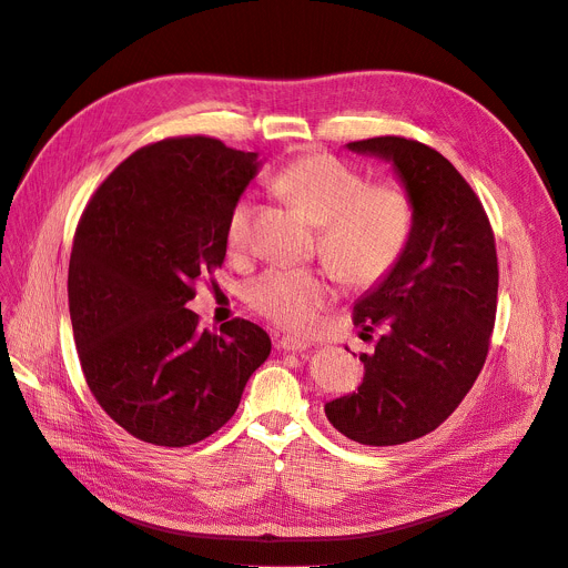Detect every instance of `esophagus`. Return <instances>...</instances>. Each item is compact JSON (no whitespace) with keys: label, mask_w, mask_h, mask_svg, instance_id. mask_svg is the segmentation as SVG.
Segmentation results:
<instances>
[{"label":"esophagus","mask_w":568,"mask_h":568,"mask_svg":"<svg viewBox=\"0 0 568 568\" xmlns=\"http://www.w3.org/2000/svg\"><path fill=\"white\" fill-rule=\"evenodd\" d=\"M308 341H304V338H300V336H283L281 341H278V347L281 349H285V352H304V349H308Z\"/></svg>","instance_id":"34e87169"}]
</instances>
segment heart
<instances>
[{"label": "heart", "mask_w": 568, "mask_h": 568, "mask_svg": "<svg viewBox=\"0 0 568 568\" xmlns=\"http://www.w3.org/2000/svg\"><path fill=\"white\" fill-rule=\"evenodd\" d=\"M274 189L320 225V253L352 287H371L403 257L414 206L394 182L368 184L362 172L329 154H308L274 174ZM253 197L239 195L227 216V239L242 246L251 230ZM255 311L287 329H313L334 300L332 276L315 268H266L251 285Z\"/></svg>", "instance_id": "1"}]
</instances>
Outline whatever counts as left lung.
Wrapping results in <instances>:
<instances>
[{"instance_id":"8db88e82","label":"left lung","mask_w":568,"mask_h":568,"mask_svg":"<svg viewBox=\"0 0 568 568\" xmlns=\"http://www.w3.org/2000/svg\"><path fill=\"white\" fill-rule=\"evenodd\" d=\"M392 163L412 197L407 248L392 274L354 304V324L375 352L362 354L364 382L324 405L345 437L394 446L435 430L471 389L497 311L495 236L463 174L435 149L396 135L347 144Z\"/></svg>"}]
</instances>
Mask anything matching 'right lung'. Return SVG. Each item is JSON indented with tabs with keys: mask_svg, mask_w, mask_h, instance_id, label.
Masks as SVG:
<instances>
[{
	"mask_svg": "<svg viewBox=\"0 0 568 568\" xmlns=\"http://www.w3.org/2000/svg\"><path fill=\"white\" fill-rule=\"evenodd\" d=\"M214 138L146 144L89 200L73 236L69 311L84 379L133 437L189 446L230 422L272 341L248 320L200 329L193 283L223 264L227 216L257 174Z\"/></svg>",
	"mask_w": 568,
	"mask_h": 568,
	"instance_id": "right-lung-1",
	"label": "right lung"
}]
</instances>
